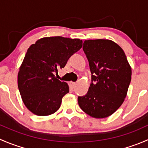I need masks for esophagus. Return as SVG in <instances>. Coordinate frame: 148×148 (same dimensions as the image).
Here are the masks:
<instances>
[{
  "mask_svg": "<svg viewBox=\"0 0 148 148\" xmlns=\"http://www.w3.org/2000/svg\"><path fill=\"white\" fill-rule=\"evenodd\" d=\"M76 84H76L75 82H70V86H71V88L75 87Z\"/></svg>",
  "mask_w": 148,
  "mask_h": 148,
  "instance_id": "34e87169",
  "label": "esophagus"
}]
</instances>
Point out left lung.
<instances>
[{"instance_id": "left-lung-1", "label": "left lung", "mask_w": 148, "mask_h": 148, "mask_svg": "<svg viewBox=\"0 0 148 148\" xmlns=\"http://www.w3.org/2000/svg\"><path fill=\"white\" fill-rule=\"evenodd\" d=\"M83 50L89 61L92 82L86 95L78 97L79 105L91 117L105 118L126 97L131 66L122 48L111 40H85Z\"/></svg>"}]
</instances>
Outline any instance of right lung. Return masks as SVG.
I'll return each instance as SVG.
<instances>
[{
  "label": "right lung",
  "mask_w": 148,
  "mask_h": 148,
  "mask_svg": "<svg viewBox=\"0 0 148 148\" xmlns=\"http://www.w3.org/2000/svg\"><path fill=\"white\" fill-rule=\"evenodd\" d=\"M82 47V41L79 38L53 36L40 38L28 48L18 74V86L29 111L47 116L59 110L69 87L54 73Z\"/></svg>",
  "instance_id": "right-lung-1"
}]
</instances>
